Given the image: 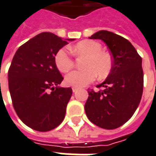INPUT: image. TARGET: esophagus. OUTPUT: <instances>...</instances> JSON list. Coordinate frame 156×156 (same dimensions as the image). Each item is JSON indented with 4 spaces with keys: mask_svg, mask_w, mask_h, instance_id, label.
<instances>
[{
    "mask_svg": "<svg viewBox=\"0 0 156 156\" xmlns=\"http://www.w3.org/2000/svg\"><path fill=\"white\" fill-rule=\"evenodd\" d=\"M77 90H78V89H77L76 87H72V91H73V92H76Z\"/></svg>",
    "mask_w": 156,
    "mask_h": 156,
    "instance_id": "obj_1",
    "label": "esophagus"
}]
</instances>
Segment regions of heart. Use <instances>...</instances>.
<instances>
[{"label": "heart", "mask_w": 156, "mask_h": 156, "mask_svg": "<svg viewBox=\"0 0 156 156\" xmlns=\"http://www.w3.org/2000/svg\"><path fill=\"white\" fill-rule=\"evenodd\" d=\"M99 43L93 40H83L77 43L71 48L76 57H85L81 71H73L65 77L67 85L83 87L93 82L96 76L99 80L105 79L109 75L113 66L112 57L108 53L101 51ZM55 64L61 72H67L74 66L73 57L66 49L61 48L55 55Z\"/></svg>", "instance_id": "heart-1"}]
</instances>
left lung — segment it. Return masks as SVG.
I'll return each mask as SVG.
<instances>
[{
	"label": "left lung",
	"mask_w": 156,
	"mask_h": 156,
	"mask_svg": "<svg viewBox=\"0 0 156 156\" xmlns=\"http://www.w3.org/2000/svg\"><path fill=\"white\" fill-rule=\"evenodd\" d=\"M90 38L106 43L113 66L107 79L97 85L103 90H89L85 113L96 126L115 129L132 118L140 104L144 83L142 59L132 43L120 35L101 30Z\"/></svg>",
	"instance_id": "left-lung-1"
}]
</instances>
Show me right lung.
I'll return each instance as SVG.
<instances>
[{
  "mask_svg": "<svg viewBox=\"0 0 156 156\" xmlns=\"http://www.w3.org/2000/svg\"><path fill=\"white\" fill-rule=\"evenodd\" d=\"M66 44L51 33H41L19 48L8 71L13 107L21 121L35 131H51L65 118L72 90L57 86L63 77L55 55Z\"/></svg>",
  "mask_w": 156,
  "mask_h": 156,
  "instance_id": "right-lung-1",
  "label": "right lung"
}]
</instances>
